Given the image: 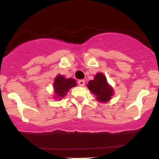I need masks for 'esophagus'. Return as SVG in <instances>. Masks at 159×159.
Returning a JSON list of instances; mask_svg holds the SVG:
<instances>
[{
	"mask_svg": "<svg viewBox=\"0 0 159 159\" xmlns=\"http://www.w3.org/2000/svg\"><path fill=\"white\" fill-rule=\"evenodd\" d=\"M78 83L80 86L83 87V86L84 85V84H85V81H84V80H79V81H78Z\"/></svg>",
	"mask_w": 159,
	"mask_h": 159,
	"instance_id": "1",
	"label": "esophagus"
}]
</instances>
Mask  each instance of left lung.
<instances>
[{
	"label": "left lung",
	"instance_id": "1",
	"mask_svg": "<svg viewBox=\"0 0 159 159\" xmlns=\"http://www.w3.org/2000/svg\"><path fill=\"white\" fill-rule=\"evenodd\" d=\"M87 87L96 96V99L99 102H107L114 96V89L109 84L106 77L102 72L96 73L94 79L89 81Z\"/></svg>",
	"mask_w": 159,
	"mask_h": 159
}]
</instances>
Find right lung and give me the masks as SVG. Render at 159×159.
Instances as JSON below:
<instances>
[{
	"mask_svg": "<svg viewBox=\"0 0 159 159\" xmlns=\"http://www.w3.org/2000/svg\"><path fill=\"white\" fill-rule=\"evenodd\" d=\"M77 85L74 78H66L65 76L58 75L54 81V97L55 99H61L63 98L69 90Z\"/></svg>",
	"mask_w": 159,
	"mask_h": 159,
	"instance_id": "add662e5",
	"label": "right lung"
}]
</instances>
